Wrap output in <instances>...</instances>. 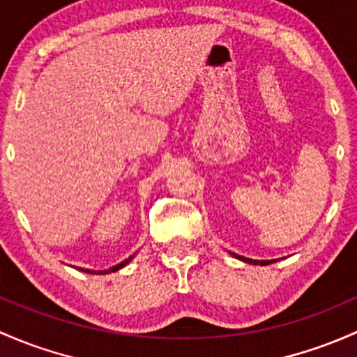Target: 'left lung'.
I'll return each mask as SVG.
<instances>
[{
    "label": "left lung",
    "instance_id": "left-lung-1",
    "mask_svg": "<svg viewBox=\"0 0 357 357\" xmlns=\"http://www.w3.org/2000/svg\"><path fill=\"white\" fill-rule=\"evenodd\" d=\"M232 257L239 258V260L246 261V264H253V265H268V264H273L275 260H251V258H245V257H239V255L232 253Z\"/></svg>",
    "mask_w": 357,
    "mask_h": 357
}]
</instances>
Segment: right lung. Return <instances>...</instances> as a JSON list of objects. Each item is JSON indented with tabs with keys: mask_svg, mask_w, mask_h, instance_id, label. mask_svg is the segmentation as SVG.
Masks as SVG:
<instances>
[{
	"mask_svg": "<svg viewBox=\"0 0 357 357\" xmlns=\"http://www.w3.org/2000/svg\"><path fill=\"white\" fill-rule=\"evenodd\" d=\"M135 255H131L130 258H126L125 261H121V264H118V265H114V267H111V268H107V270H97V272H92V270H82V272H87V273H100V275H104V273H111V272H116V270H119V268H123L125 267V265H128L130 261H131V258H133Z\"/></svg>",
	"mask_w": 357,
	"mask_h": 357,
	"instance_id": "obj_1",
	"label": "right lung"
}]
</instances>
